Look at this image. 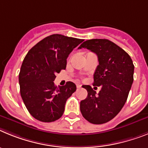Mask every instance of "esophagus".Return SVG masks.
Returning <instances> with one entry per match:
<instances>
[{
  "label": "esophagus",
  "mask_w": 148,
  "mask_h": 148,
  "mask_svg": "<svg viewBox=\"0 0 148 148\" xmlns=\"http://www.w3.org/2000/svg\"><path fill=\"white\" fill-rule=\"evenodd\" d=\"M77 88H81V85H79V84H77Z\"/></svg>",
  "instance_id": "esophagus-1"
}]
</instances>
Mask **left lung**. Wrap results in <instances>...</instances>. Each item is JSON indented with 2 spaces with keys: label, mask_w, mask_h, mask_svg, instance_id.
Instances as JSON below:
<instances>
[{
  "label": "left lung",
  "mask_w": 148,
  "mask_h": 148,
  "mask_svg": "<svg viewBox=\"0 0 148 148\" xmlns=\"http://www.w3.org/2000/svg\"><path fill=\"white\" fill-rule=\"evenodd\" d=\"M82 47L97 54L99 65L93 86L101 89L96 95L90 86H83L88 96L80 102V112L90 123L104 124L115 118L125 104L133 82L134 65L127 53L108 39H89L78 48Z\"/></svg>",
  "instance_id": "8db88e82"
}]
</instances>
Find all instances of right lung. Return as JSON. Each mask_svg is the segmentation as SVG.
I'll return each instance as SVG.
<instances>
[{"label": "right lung", "mask_w": 148, "mask_h": 148, "mask_svg": "<svg viewBox=\"0 0 148 148\" xmlns=\"http://www.w3.org/2000/svg\"><path fill=\"white\" fill-rule=\"evenodd\" d=\"M83 39L53 34L43 38L28 51L18 76L21 96L30 115L42 122L58 120L63 115L76 85L63 86L53 83L56 73L65 69L70 53Z\"/></svg>", "instance_id": "obj_1"}]
</instances>
